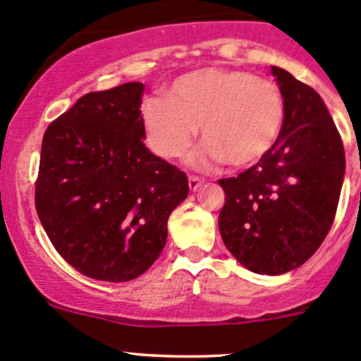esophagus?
<instances>
[{"mask_svg":"<svg viewBox=\"0 0 361 361\" xmlns=\"http://www.w3.org/2000/svg\"><path fill=\"white\" fill-rule=\"evenodd\" d=\"M202 185V180L201 178H197V176H190L188 178V187H190V190H197L199 187H201Z\"/></svg>","mask_w":361,"mask_h":361,"instance_id":"esophagus-1","label":"esophagus"}]
</instances>
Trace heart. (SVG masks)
Listing matches in <instances>:
<instances>
[{"label":"heart","instance_id":"b5f03b06","mask_svg":"<svg viewBox=\"0 0 361 361\" xmlns=\"http://www.w3.org/2000/svg\"><path fill=\"white\" fill-rule=\"evenodd\" d=\"M285 116V97L276 83L213 66L178 76L167 97H150L141 108L148 147L162 159L180 157L199 123L206 143L190 162L204 171L221 162L235 169L257 166L278 143Z\"/></svg>","mask_w":361,"mask_h":361}]
</instances>
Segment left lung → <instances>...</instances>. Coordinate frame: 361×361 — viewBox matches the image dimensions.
Returning a JSON list of instances; mask_svg holds the SVG:
<instances>
[{"label":"left lung","mask_w":361,"mask_h":361,"mask_svg":"<svg viewBox=\"0 0 361 361\" xmlns=\"http://www.w3.org/2000/svg\"><path fill=\"white\" fill-rule=\"evenodd\" d=\"M286 116L278 143L257 166L218 183L225 246L246 269L278 276L314 255L336 218L345 157L342 140L314 89L272 66Z\"/></svg>","instance_id":"left-lung-1"}]
</instances>
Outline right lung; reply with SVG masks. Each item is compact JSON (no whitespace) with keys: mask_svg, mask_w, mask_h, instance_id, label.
<instances>
[{"mask_svg":"<svg viewBox=\"0 0 361 361\" xmlns=\"http://www.w3.org/2000/svg\"><path fill=\"white\" fill-rule=\"evenodd\" d=\"M129 82L80 97L45 130L36 211L54 248L92 279L122 283L152 267L187 174L145 147L141 96Z\"/></svg>","mask_w":361,"mask_h":361,"instance_id":"obj_1","label":"right lung"}]
</instances>
